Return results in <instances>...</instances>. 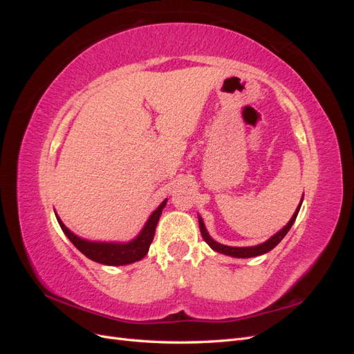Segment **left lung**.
Masks as SVG:
<instances>
[{
  "mask_svg": "<svg viewBox=\"0 0 354 354\" xmlns=\"http://www.w3.org/2000/svg\"><path fill=\"white\" fill-rule=\"evenodd\" d=\"M303 199H304V195H303L301 201H299V205L297 207V209H295V212H294V216L291 217V220H289L279 232L274 233L273 236L267 239L266 242L259 243V245H255V246H229V245L218 243L217 241H214V239L209 236V233H208V230H207V227H205V224H203L202 217L198 216L201 234H202L203 241H205L214 251H217V252H220V254L230 255V257H234V259H251V257L263 255V254H266V252L272 251V250L274 248V246L285 238V234L289 232V229L292 227V224H294V221H295V218H297V216H298V211H299V208H301Z\"/></svg>",
  "mask_w": 354,
  "mask_h": 354,
  "instance_id": "1",
  "label": "left lung"
}]
</instances>
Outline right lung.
I'll list each match as a JSON object with an SVG mask.
<instances>
[{"mask_svg":"<svg viewBox=\"0 0 354 354\" xmlns=\"http://www.w3.org/2000/svg\"><path fill=\"white\" fill-rule=\"evenodd\" d=\"M167 201L168 199H165L151 214V217L147 218L140 233H138L134 239L128 242H100V241L84 239L78 236V234L71 232L65 224H63V221L57 216V212H56V218L60 224L63 233L66 234L69 241L77 246V248L87 257V259L104 266H125V264H131L142 260L147 254L149 246H151L155 236L156 224L159 221L160 214H162L164 207L167 205Z\"/></svg>","mask_w":354,"mask_h":354,"instance_id":"1","label":"right lung"}]
</instances>
